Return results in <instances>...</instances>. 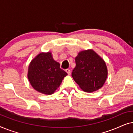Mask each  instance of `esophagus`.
I'll return each instance as SVG.
<instances>
[{"label": "esophagus", "instance_id": "34e87169", "mask_svg": "<svg viewBox=\"0 0 133 133\" xmlns=\"http://www.w3.org/2000/svg\"><path fill=\"white\" fill-rule=\"evenodd\" d=\"M65 71L67 72V74H68V75H70L71 74V70H69V69H66V70H65Z\"/></svg>", "mask_w": 133, "mask_h": 133}]
</instances>
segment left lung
I'll return each instance as SVG.
<instances>
[{
  "mask_svg": "<svg viewBox=\"0 0 133 133\" xmlns=\"http://www.w3.org/2000/svg\"><path fill=\"white\" fill-rule=\"evenodd\" d=\"M72 77L83 91L92 92L103 86L108 76L106 63L93 50L81 51L75 58Z\"/></svg>",
  "mask_w": 133,
  "mask_h": 133,
  "instance_id": "1",
  "label": "left lung"
}]
</instances>
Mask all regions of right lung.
I'll list each match as a JSON object with an SVG mask.
<instances>
[{"instance_id": "right-lung-1", "label": "right lung", "mask_w": 133, "mask_h": 133, "mask_svg": "<svg viewBox=\"0 0 133 133\" xmlns=\"http://www.w3.org/2000/svg\"><path fill=\"white\" fill-rule=\"evenodd\" d=\"M67 75L65 71L60 68V63L54 61L51 52L48 51L40 52L31 61L27 77L34 90L42 94L51 95L59 88Z\"/></svg>"}]
</instances>
